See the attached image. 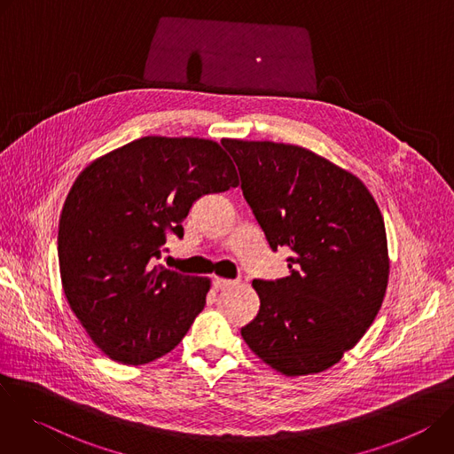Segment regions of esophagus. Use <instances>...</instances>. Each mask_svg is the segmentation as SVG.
<instances>
[{
	"mask_svg": "<svg viewBox=\"0 0 454 454\" xmlns=\"http://www.w3.org/2000/svg\"><path fill=\"white\" fill-rule=\"evenodd\" d=\"M212 286H214V289L221 291V289H226V287H231V286H235V282H233V280H228V278H221V277H215V278L212 280Z\"/></svg>",
	"mask_w": 454,
	"mask_h": 454,
	"instance_id": "1",
	"label": "esophagus"
}]
</instances>
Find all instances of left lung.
<instances>
[{"label":"left lung","instance_id":"8db88e82","mask_svg":"<svg viewBox=\"0 0 454 454\" xmlns=\"http://www.w3.org/2000/svg\"><path fill=\"white\" fill-rule=\"evenodd\" d=\"M270 247H289V277L253 280L261 298L240 329L247 347L296 377L336 364L384 300L390 261L380 210L354 174L303 147L221 142Z\"/></svg>","mask_w":454,"mask_h":454}]
</instances>
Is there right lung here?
Wrapping results in <instances>:
<instances>
[{
	"mask_svg": "<svg viewBox=\"0 0 454 454\" xmlns=\"http://www.w3.org/2000/svg\"><path fill=\"white\" fill-rule=\"evenodd\" d=\"M237 183L230 156L203 138L145 137L81 172L59 221V268L72 310L107 357L144 364L188 333L210 280L158 261L193 203Z\"/></svg>",
	"mask_w": 454,
	"mask_h": 454,
	"instance_id": "right-lung-1",
	"label": "right lung"
}]
</instances>
